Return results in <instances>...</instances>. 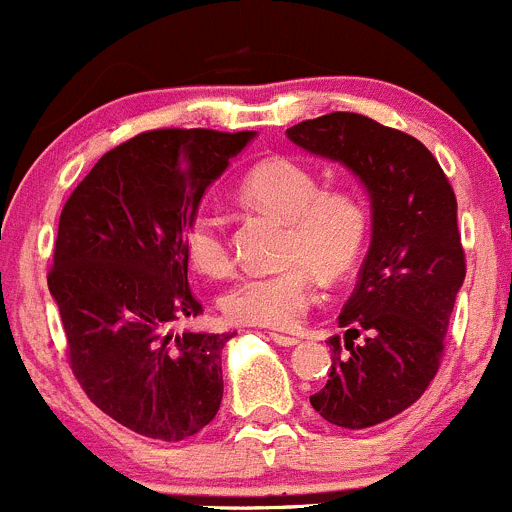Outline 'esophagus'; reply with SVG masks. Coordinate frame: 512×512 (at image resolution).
Wrapping results in <instances>:
<instances>
[{
	"label": "esophagus",
	"mask_w": 512,
	"mask_h": 512,
	"mask_svg": "<svg viewBox=\"0 0 512 512\" xmlns=\"http://www.w3.org/2000/svg\"><path fill=\"white\" fill-rule=\"evenodd\" d=\"M271 342H276L279 347H294L299 344V337H291V334H279V332H269Z\"/></svg>",
	"instance_id": "obj_1"
}]
</instances>
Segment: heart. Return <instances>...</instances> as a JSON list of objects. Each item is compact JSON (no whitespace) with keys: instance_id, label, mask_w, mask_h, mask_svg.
<instances>
[{"instance_id":"obj_1","label":"heart","mask_w":512,"mask_h":512,"mask_svg":"<svg viewBox=\"0 0 512 512\" xmlns=\"http://www.w3.org/2000/svg\"><path fill=\"white\" fill-rule=\"evenodd\" d=\"M248 206L281 218L279 246L284 266L269 274H248L223 294L228 321L246 326L291 329L314 299L311 271L326 281L344 279L362 259L369 238V208L352 188H324L321 175L291 158H266L238 183ZM186 256L201 274L221 276L231 266L221 221L198 213L183 231Z\"/></svg>"}]
</instances>
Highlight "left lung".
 <instances>
[{"label":"left lung","mask_w":512,"mask_h":512,"mask_svg":"<svg viewBox=\"0 0 512 512\" xmlns=\"http://www.w3.org/2000/svg\"><path fill=\"white\" fill-rule=\"evenodd\" d=\"M291 143L347 165L372 201V241L332 337V369L311 407L364 430L405 412L440 369L455 296L465 281L457 201L417 138L357 113H329L286 130ZM364 331L362 345L353 339Z\"/></svg>","instance_id":"1"}]
</instances>
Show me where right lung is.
<instances>
[{
    "instance_id": "right-lung-1",
    "label": "right lung",
    "mask_w": 512,
    "mask_h": 512,
    "mask_svg": "<svg viewBox=\"0 0 512 512\" xmlns=\"http://www.w3.org/2000/svg\"><path fill=\"white\" fill-rule=\"evenodd\" d=\"M253 133L148 130L102 155L67 198L47 276L67 357L87 397L138 435L178 442L223 399L233 334L168 332L203 311L183 231Z\"/></svg>"
}]
</instances>
